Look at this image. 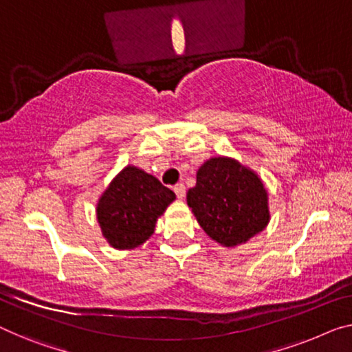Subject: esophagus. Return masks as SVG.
<instances>
[{"mask_svg": "<svg viewBox=\"0 0 352 352\" xmlns=\"http://www.w3.org/2000/svg\"><path fill=\"white\" fill-rule=\"evenodd\" d=\"M174 191H175V194H177V197H178V199H183V197H185L186 188H185V185H183V183H178V185H175V186H174Z\"/></svg>", "mask_w": 352, "mask_h": 352, "instance_id": "esophagus-1", "label": "esophagus"}]
</instances>
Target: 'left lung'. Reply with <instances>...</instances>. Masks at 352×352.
<instances>
[{"label": "left lung", "instance_id": "8db88e82", "mask_svg": "<svg viewBox=\"0 0 352 352\" xmlns=\"http://www.w3.org/2000/svg\"><path fill=\"white\" fill-rule=\"evenodd\" d=\"M188 207L210 239L224 246L248 242L270 219L264 183L251 169L230 158H212L197 170Z\"/></svg>", "mask_w": 352, "mask_h": 352}]
</instances>
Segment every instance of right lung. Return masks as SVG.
<instances>
[{
  "label": "right lung",
  "instance_id": "add662e5",
  "mask_svg": "<svg viewBox=\"0 0 352 352\" xmlns=\"http://www.w3.org/2000/svg\"><path fill=\"white\" fill-rule=\"evenodd\" d=\"M175 192L158 178L128 166L113 178L98 202V221L102 235L117 250H133L155 232L158 219Z\"/></svg>",
  "mask_w": 352,
  "mask_h": 352
}]
</instances>
